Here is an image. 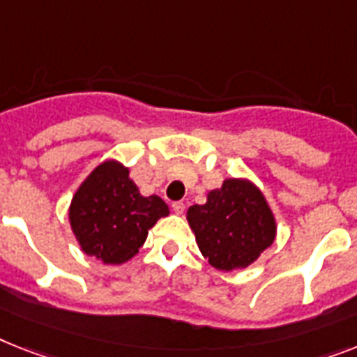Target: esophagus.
I'll list each match as a JSON object with an SVG mask.
<instances>
[{"label": "esophagus", "instance_id": "esophagus-1", "mask_svg": "<svg viewBox=\"0 0 357 357\" xmlns=\"http://www.w3.org/2000/svg\"><path fill=\"white\" fill-rule=\"evenodd\" d=\"M172 208H173V211H175L176 215H181V213H184L185 204H184V202H181V200H178V202H173Z\"/></svg>", "mask_w": 357, "mask_h": 357}]
</instances>
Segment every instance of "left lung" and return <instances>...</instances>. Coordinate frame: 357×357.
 I'll use <instances>...</instances> for the list:
<instances>
[{"label": "left lung", "mask_w": 357, "mask_h": 357, "mask_svg": "<svg viewBox=\"0 0 357 357\" xmlns=\"http://www.w3.org/2000/svg\"><path fill=\"white\" fill-rule=\"evenodd\" d=\"M197 246L220 272L244 270L270 248L278 219L264 193L244 176H231L185 213Z\"/></svg>", "instance_id": "left-lung-1"}]
</instances>
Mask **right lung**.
<instances>
[{"label":"right lung","instance_id":"obj_1","mask_svg":"<svg viewBox=\"0 0 357 357\" xmlns=\"http://www.w3.org/2000/svg\"><path fill=\"white\" fill-rule=\"evenodd\" d=\"M169 215L160 197H144L129 167L107 158L100 162L75 191L69 225L79 250L104 264L131 261L146 243L147 231Z\"/></svg>","mask_w":357,"mask_h":357}]
</instances>
